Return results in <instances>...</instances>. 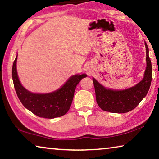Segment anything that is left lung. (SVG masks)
Segmentation results:
<instances>
[{"label": "left lung", "mask_w": 159, "mask_h": 159, "mask_svg": "<svg viewBox=\"0 0 159 159\" xmlns=\"http://www.w3.org/2000/svg\"><path fill=\"white\" fill-rule=\"evenodd\" d=\"M145 46L147 50V68L144 79L135 86L124 90L116 91L107 89L95 79H93L97 103L102 110L118 114L130 111L135 108L147 95L152 82V67L146 43Z\"/></svg>", "instance_id": "left-lung-1"}]
</instances>
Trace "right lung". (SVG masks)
Wrapping results in <instances>:
<instances>
[{
	"label": "right lung",
	"mask_w": 159,
	"mask_h": 159,
	"mask_svg": "<svg viewBox=\"0 0 159 159\" xmlns=\"http://www.w3.org/2000/svg\"><path fill=\"white\" fill-rule=\"evenodd\" d=\"M16 57L12 76L16 93L21 104L35 115L41 118H54L66 114L71 105L76 85L85 74L75 75L67 80L60 89L48 94H35L26 90L18 79Z\"/></svg>",
	"instance_id": "add662e5"
}]
</instances>
